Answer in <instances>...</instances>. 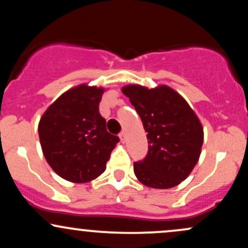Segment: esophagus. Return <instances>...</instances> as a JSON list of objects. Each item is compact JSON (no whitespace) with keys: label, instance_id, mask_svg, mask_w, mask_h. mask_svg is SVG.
Returning <instances> with one entry per match:
<instances>
[{"label":"esophagus","instance_id":"1","mask_svg":"<svg viewBox=\"0 0 248 248\" xmlns=\"http://www.w3.org/2000/svg\"><path fill=\"white\" fill-rule=\"evenodd\" d=\"M119 136H120L121 142H124V140H126V133L124 132H121L120 134H119Z\"/></svg>","mask_w":248,"mask_h":248}]
</instances>
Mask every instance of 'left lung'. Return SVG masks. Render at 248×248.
<instances>
[{
    "label": "left lung",
    "instance_id": "1",
    "mask_svg": "<svg viewBox=\"0 0 248 248\" xmlns=\"http://www.w3.org/2000/svg\"><path fill=\"white\" fill-rule=\"evenodd\" d=\"M122 93L140 115L149 147L134 163L139 181L154 189H169L184 181L199 160L204 132L198 116L181 94L167 85L147 88L127 85Z\"/></svg>",
    "mask_w": 248,
    "mask_h": 248
}]
</instances>
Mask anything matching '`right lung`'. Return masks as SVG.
<instances>
[{
    "instance_id": "right-lung-1",
    "label": "right lung",
    "mask_w": 248,
    "mask_h": 248,
    "mask_svg": "<svg viewBox=\"0 0 248 248\" xmlns=\"http://www.w3.org/2000/svg\"><path fill=\"white\" fill-rule=\"evenodd\" d=\"M105 88L81 84L50 105L39 120L44 157L57 175L72 183H86L106 170L119 138L106 129L99 113Z\"/></svg>"
}]
</instances>
